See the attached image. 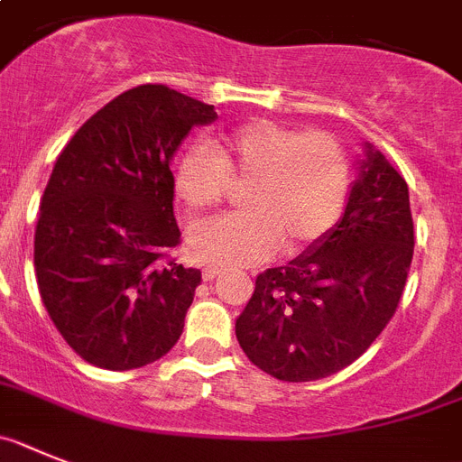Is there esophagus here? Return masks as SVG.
<instances>
[{
	"label": "esophagus",
	"instance_id": "obj_1",
	"mask_svg": "<svg viewBox=\"0 0 462 462\" xmlns=\"http://www.w3.org/2000/svg\"><path fill=\"white\" fill-rule=\"evenodd\" d=\"M220 274H223V270H218V267H207V270L202 272V279L204 281H214V279H218Z\"/></svg>",
	"mask_w": 462,
	"mask_h": 462
}]
</instances>
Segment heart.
<instances>
[{"mask_svg":"<svg viewBox=\"0 0 462 462\" xmlns=\"http://www.w3.org/2000/svg\"><path fill=\"white\" fill-rule=\"evenodd\" d=\"M246 214L199 223L188 235L195 260L248 267L274 251L295 255L320 242L344 211L351 171L344 148L328 132H298L251 120L208 146L186 151L174 171V195L190 214L226 199L230 183H246Z\"/></svg>","mask_w":462,"mask_h":462,"instance_id":"1","label":"heart"}]
</instances>
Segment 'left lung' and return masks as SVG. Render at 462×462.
<instances>
[{"mask_svg": "<svg viewBox=\"0 0 462 462\" xmlns=\"http://www.w3.org/2000/svg\"><path fill=\"white\" fill-rule=\"evenodd\" d=\"M356 170L342 218L298 258L263 272L235 323L248 360L281 381L344 370L402 298L414 255L407 181L367 142Z\"/></svg>", "mask_w": 462, "mask_h": 462, "instance_id": "obj_1", "label": "left lung"}]
</instances>
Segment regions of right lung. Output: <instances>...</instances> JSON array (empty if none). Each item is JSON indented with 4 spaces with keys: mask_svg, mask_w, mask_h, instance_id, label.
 Returning <instances> with one entry per match:
<instances>
[{
    "mask_svg": "<svg viewBox=\"0 0 462 462\" xmlns=\"http://www.w3.org/2000/svg\"><path fill=\"white\" fill-rule=\"evenodd\" d=\"M211 104L167 86L111 99L71 136L43 190L34 270L48 316L86 363H155L183 332L202 272L162 263L181 239L170 164Z\"/></svg>",
    "mask_w": 462,
    "mask_h": 462,
    "instance_id": "obj_1",
    "label": "right lung"
}]
</instances>
